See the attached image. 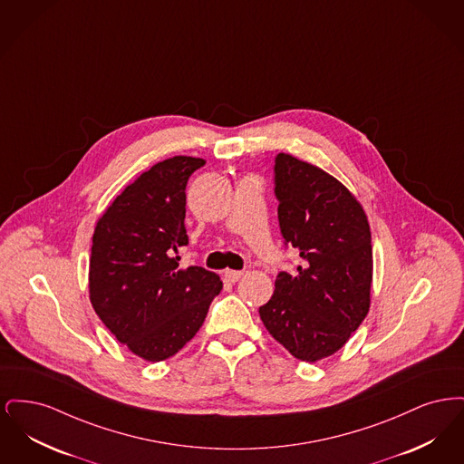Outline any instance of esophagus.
Returning <instances> with one entry per match:
<instances>
[{
	"mask_svg": "<svg viewBox=\"0 0 464 464\" xmlns=\"http://www.w3.org/2000/svg\"><path fill=\"white\" fill-rule=\"evenodd\" d=\"M242 271H235V269H226V271H224V278H226L227 282H231V284L238 282V280L242 278Z\"/></svg>",
	"mask_w": 464,
	"mask_h": 464,
	"instance_id": "1",
	"label": "esophagus"
}]
</instances>
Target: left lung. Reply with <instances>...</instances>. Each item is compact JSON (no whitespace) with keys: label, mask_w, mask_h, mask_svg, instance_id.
<instances>
[{"label":"left lung","mask_w":464,"mask_h":464,"mask_svg":"<svg viewBox=\"0 0 464 464\" xmlns=\"http://www.w3.org/2000/svg\"><path fill=\"white\" fill-rule=\"evenodd\" d=\"M273 174L280 233L304 263L295 275L278 273L259 314L285 350L316 362L341 350L367 316L371 229L353 195L322 169L278 153Z\"/></svg>","instance_id":"left-lung-1"}]
</instances>
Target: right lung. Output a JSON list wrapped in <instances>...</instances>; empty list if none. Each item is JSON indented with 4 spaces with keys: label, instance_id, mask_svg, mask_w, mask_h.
Listing matches in <instances>:
<instances>
[{
    "label": "right lung",
    "instance_id": "right-lung-1",
    "mask_svg": "<svg viewBox=\"0 0 464 464\" xmlns=\"http://www.w3.org/2000/svg\"><path fill=\"white\" fill-rule=\"evenodd\" d=\"M205 165L174 156L140 174L99 219L90 257V301L102 324L132 353L161 362L199 331L221 292L201 266L179 267L188 245L186 184Z\"/></svg>",
    "mask_w": 464,
    "mask_h": 464
}]
</instances>
